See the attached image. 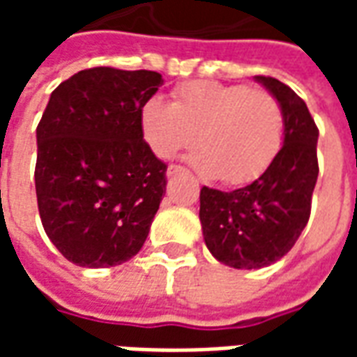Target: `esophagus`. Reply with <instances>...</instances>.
<instances>
[{"instance_id":"34e87169","label":"esophagus","mask_w":357,"mask_h":357,"mask_svg":"<svg viewBox=\"0 0 357 357\" xmlns=\"http://www.w3.org/2000/svg\"><path fill=\"white\" fill-rule=\"evenodd\" d=\"M181 172H185L183 166H179V164H170V166H168V170H166V174H168V178H170V176H176V174H181Z\"/></svg>"}]
</instances>
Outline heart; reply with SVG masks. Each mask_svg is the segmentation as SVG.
I'll use <instances>...</instances> for the list:
<instances>
[{"label": "heart", "mask_w": 357, "mask_h": 357, "mask_svg": "<svg viewBox=\"0 0 357 357\" xmlns=\"http://www.w3.org/2000/svg\"><path fill=\"white\" fill-rule=\"evenodd\" d=\"M141 133L160 158L202 149L195 166L206 178L245 185L260 178L283 147V109L266 89L189 82L174 102L151 97L141 109Z\"/></svg>", "instance_id": "b5f03b06"}]
</instances>
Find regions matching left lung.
Returning a JSON list of instances; mask_svg holds the SVG:
<instances>
[{
    "mask_svg": "<svg viewBox=\"0 0 357 357\" xmlns=\"http://www.w3.org/2000/svg\"><path fill=\"white\" fill-rule=\"evenodd\" d=\"M275 97L284 116L283 147L268 170L235 191L201 189L204 243L218 262L260 269L283 258L306 227L319 166V130L300 99L283 82L255 76Z\"/></svg>",
    "mask_w": 357,
    "mask_h": 357,
    "instance_id": "8db88e82",
    "label": "left lung"
}]
</instances>
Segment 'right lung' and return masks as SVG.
Instances as JSON below:
<instances>
[{"mask_svg":"<svg viewBox=\"0 0 357 357\" xmlns=\"http://www.w3.org/2000/svg\"><path fill=\"white\" fill-rule=\"evenodd\" d=\"M153 70L95 66L59 84L36 130L43 229L68 262L110 268L147 239L166 193V164L141 133V109L162 86Z\"/></svg>","mask_w":357,"mask_h":357,"instance_id":"1","label":"right lung"}]
</instances>
